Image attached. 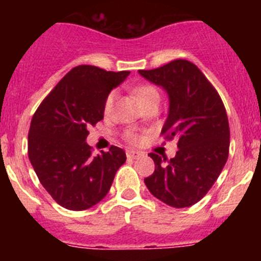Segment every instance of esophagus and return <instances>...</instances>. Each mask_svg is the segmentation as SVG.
I'll return each mask as SVG.
<instances>
[{"mask_svg": "<svg viewBox=\"0 0 261 261\" xmlns=\"http://www.w3.org/2000/svg\"><path fill=\"white\" fill-rule=\"evenodd\" d=\"M142 153L141 151H137V150H126V156L129 159H137L138 156H141Z\"/></svg>", "mask_w": 261, "mask_h": 261, "instance_id": "obj_1", "label": "esophagus"}]
</instances>
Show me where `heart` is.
I'll list each match as a JSON object with an SVG mask.
<instances>
[{"label": "heart", "mask_w": 261, "mask_h": 261, "mask_svg": "<svg viewBox=\"0 0 261 261\" xmlns=\"http://www.w3.org/2000/svg\"><path fill=\"white\" fill-rule=\"evenodd\" d=\"M133 93H135V95L137 96L138 100H140L144 106H146L147 103L151 102L153 99H159L158 90H156L153 85L149 84L137 85V86L133 87ZM115 96H116V94H115L114 91L106 96L105 105H103V114H105L106 116L110 115L111 112H112V110H114ZM124 136H125V138L129 142H133V144H136V142H138L141 140V136L138 135L137 130H135V129H128V130H125Z\"/></svg>", "instance_id": "b5f03b06"}]
</instances>
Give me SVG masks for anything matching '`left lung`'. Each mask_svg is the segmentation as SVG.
<instances>
[{
	"mask_svg": "<svg viewBox=\"0 0 261 261\" xmlns=\"http://www.w3.org/2000/svg\"><path fill=\"white\" fill-rule=\"evenodd\" d=\"M138 71L167 91L170 111L161 135L166 140L177 138L179 147L171 159L149 154L155 170L144 181L151 195L165 204L187 208L208 193L229 156L225 106L208 78L188 60Z\"/></svg>",
	"mask_w": 261,
	"mask_h": 261,
	"instance_id": "obj_1",
	"label": "left lung"
}]
</instances>
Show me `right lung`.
Instances as JSON below:
<instances>
[{
	"label": "right lung",
	"mask_w": 261,
	"mask_h": 261,
	"mask_svg": "<svg viewBox=\"0 0 261 261\" xmlns=\"http://www.w3.org/2000/svg\"><path fill=\"white\" fill-rule=\"evenodd\" d=\"M129 73L75 66L32 116L30 162L45 191L69 211H85L105 199L115 174L125 163V151L117 146L93 156L86 137L87 128L103 119L106 96Z\"/></svg>",
	"instance_id": "add662e5"
}]
</instances>
